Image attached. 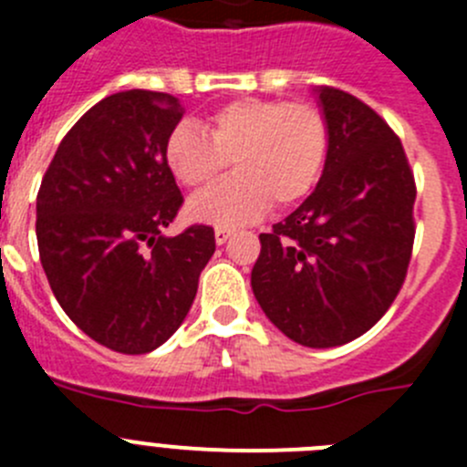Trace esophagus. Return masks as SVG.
Listing matches in <instances>:
<instances>
[{"label": "esophagus", "mask_w": 467, "mask_h": 467, "mask_svg": "<svg viewBox=\"0 0 467 467\" xmlns=\"http://www.w3.org/2000/svg\"><path fill=\"white\" fill-rule=\"evenodd\" d=\"M234 236V229H226V226H217L215 229V243L217 245H224L229 238Z\"/></svg>", "instance_id": "34e87169"}]
</instances>
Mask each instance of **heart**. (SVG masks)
<instances>
[{"instance_id":"obj_1","label":"heart","mask_w":467,"mask_h":467,"mask_svg":"<svg viewBox=\"0 0 467 467\" xmlns=\"http://www.w3.org/2000/svg\"><path fill=\"white\" fill-rule=\"evenodd\" d=\"M202 130L181 123L164 140V164L181 185L202 190L226 170L238 174L190 202L194 220L238 226L268 206L284 211L303 202L323 174L330 126L314 103L238 98L222 105Z\"/></svg>"}]
</instances>
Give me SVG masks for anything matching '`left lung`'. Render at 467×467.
I'll use <instances>...</instances> for the list:
<instances>
[{
    "label": "left lung",
    "instance_id": "1",
    "mask_svg": "<svg viewBox=\"0 0 467 467\" xmlns=\"http://www.w3.org/2000/svg\"><path fill=\"white\" fill-rule=\"evenodd\" d=\"M330 149L317 190L261 234L252 291L297 344L330 348L376 326L406 279L417 188L397 132L359 98L318 88Z\"/></svg>",
    "mask_w": 467,
    "mask_h": 467
}]
</instances>
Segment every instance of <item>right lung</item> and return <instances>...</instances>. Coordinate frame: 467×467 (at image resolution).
Wrapping results in <instances>:
<instances>
[{"label": "right lung", "mask_w": 467, "mask_h": 467, "mask_svg": "<svg viewBox=\"0 0 467 467\" xmlns=\"http://www.w3.org/2000/svg\"><path fill=\"white\" fill-rule=\"evenodd\" d=\"M183 109L170 93H112L61 140L36 197V238L57 303L98 344L150 353L188 317L215 231L162 236L183 206L164 140Z\"/></svg>", "instance_id": "1"}]
</instances>
